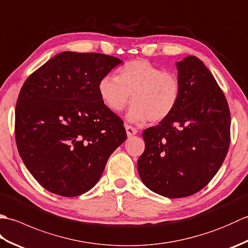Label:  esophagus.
<instances>
[{"label": "esophagus", "mask_w": 248, "mask_h": 248, "mask_svg": "<svg viewBox=\"0 0 248 248\" xmlns=\"http://www.w3.org/2000/svg\"><path fill=\"white\" fill-rule=\"evenodd\" d=\"M125 131H127V135H128V136L135 135L136 133L139 132L138 129L132 127V125H129V124H125Z\"/></svg>", "instance_id": "obj_1"}]
</instances>
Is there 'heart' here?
Here are the masks:
<instances>
[{"label": "heart", "instance_id": "1", "mask_svg": "<svg viewBox=\"0 0 248 248\" xmlns=\"http://www.w3.org/2000/svg\"><path fill=\"white\" fill-rule=\"evenodd\" d=\"M98 92L102 102L115 113L133 104L128 119L133 123H159L170 117L181 94V82L175 73L146 60H135L121 66L117 77L104 76Z\"/></svg>", "mask_w": 248, "mask_h": 248}]
</instances>
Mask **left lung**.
<instances>
[{"label":"left lung","instance_id":"1","mask_svg":"<svg viewBox=\"0 0 248 248\" xmlns=\"http://www.w3.org/2000/svg\"><path fill=\"white\" fill-rule=\"evenodd\" d=\"M181 94L170 117L143 132L141 181L152 192L182 198L199 192L222 166L230 145V110L212 73L196 56L177 62Z\"/></svg>","mask_w":248,"mask_h":248}]
</instances>
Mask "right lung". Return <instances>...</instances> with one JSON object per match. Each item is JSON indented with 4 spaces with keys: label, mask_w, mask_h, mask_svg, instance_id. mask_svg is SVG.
Masks as SVG:
<instances>
[{
    "label": "right lung",
    "mask_w": 248,
    "mask_h": 248,
    "mask_svg": "<svg viewBox=\"0 0 248 248\" xmlns=\"http://www.w3.org/2000/svg\"><path fill=\"white\" fill-rule=\"evenodd\" d=\"M120 62L107 54L62 52L21 87L16 143L26 168L49 192L75 197L89 191L127 139L124 121L98 92L100 80Z\"/></svg>",
    "instance_id": "add662e5"
}]
</instances>
